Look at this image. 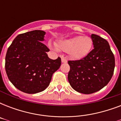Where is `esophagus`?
<instances>
[{"label": "esophagus", "mask_w": 121, "mask_h": 121, "mask_svg": "<svg viewBox=\"0 0 121 121\" xmlns=\"http://www.w3.org/2000/svg\"><path fill=\"white\" fill-rule=\"evenodd\" d=\"M61 62L62 63H66L67 62V60H66V58L62 56L61 57Z\"/></svg>", "instance_id": "esophagus-1"}]
</instances>
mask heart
<instances>
[{"instance_id":"1","label":"heart","mask_w":121,"mask_h":121,"mask_svg":"<svg viewBox=\"0 0 121 121\" xmlns=\"http://www.w3.org/2000/svg\"><path fill=\"white\" fill-rule=\"evenodd\" d=\"M50 46L56 51L60 49L68 52L72 58L81 59L90 53L93 46V40L89 36H77L60 40L56 44L51 43Z\"/></svg>"}]
</instances>
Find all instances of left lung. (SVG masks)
Wrapping results in <instances>:
<instances>
[{
  "instance_id": "left-lung-1",
  "label": "left lung",
  "mask_w": 121,
  "mask_h": 121,
  "mask_svg": "<svg viewBox=\"0 0 121 121\" xmlns=\"http://www.w3.org/2000/svg\"><path fill=\"white\" fill-rule=\"evenodd\" d=\"M94 49L80 60L68 61L70 66L68 80L77 92L84 94L96 92L104 88L114 73L115 58L109 43L92 34Z\"/></svg>"
}]
</instances>
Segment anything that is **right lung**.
I'll return each instance as SVG.
<instances>
[{
  "instance_id": "right-lung-1",
  "label": "right lung",
  "mask_w": 121,
  "mask_h": 121,
  "mask_svg": "<svg viewBox=\"0 0 121 121\" xmlns=\"http://www.w3.org/2000/svg\"><path fill=\"white\" fill-rule=\"evenodd\" d=\"M46 33L35 30L16 36L5 56V71L15 87L27 94H36L49 86L53 74L60 67L58 57L51 60L49 49L42 42Z\"/></svg>"
}]
</instances>
